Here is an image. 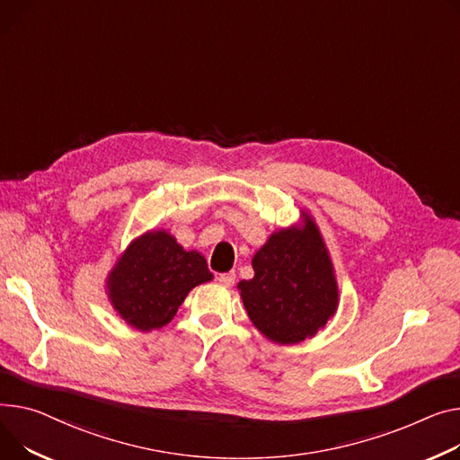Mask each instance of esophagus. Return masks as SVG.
<instances>
[{
  "label": "esophagus",
  "mask_w": 460,
  "mask_h": 460,
  "mask_svg": "<svg viewBox=\"0 0 460 460\" xmlns=\"http://www.w3.org/2000/svg\"><path fill=\"white\" fill-rule=\"evenodd\" d=\"M234 279H236L234 271H229V273H220V275H218V283H220L222 287H227V288L234 285Z\"/></svg>",
  "instance_id": "34e87169"
}]
</instances>
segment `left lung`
<instances>
[{"label": "left lung", "mask_w": 460, "mask_h": 460, "mask_svg": "<svg viewBox=\"0 0 460 460\" xmlns=\"http://www.w3.org/2000/svg\"><path fill=\"white\" fill-rule=\"evenodd\" d=\"M275 231L253 255L255 275L238 290L253 325L275 344H299L325 327L339 307V285L318 226Z\"/></svg>", "instance_id": "1"}]
</instances>
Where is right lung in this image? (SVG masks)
<instances>
[{
  "mask_svg": "<svg viewBox=\"0 0 460 460\" xmlns=\"http://www.w3.org/2000/svg\"><path fill=\"white\" fill-rule=\"evenodd\" d=\"M212 279L207 261L159 229L135 238L107 278L112 309L138 331L170 323L189 292Z\"/></svg>",
  "mask_w": 460,
  "mask_h": 460,
  "instance_id": "right-lung-1",
  "label": "right lung"
}]
</instances>
